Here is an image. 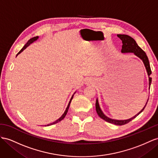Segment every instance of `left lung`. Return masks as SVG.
I'll return each mask as SVG.
<instances>
[{"label": "left lung", "mask_w": 158, "mask_h": 158, "mask_svg": "<svg viewBox=\"0 0 158 158\" xmlns=\"http://www.w3.org/2000/svg\"><path fill=\"white\" fill-rule=\"evenodd\" d=\"M118 37L121 40H122L123 45H122V48H121V52H133V53H134L136 56H137L139 58H140L141 60H142V61L144 63V65L145 67V69H146L148 74L149 76V87H150V85L152 83V78L149 76H150V75L152 74V71H151L150 65H149V60L148 58V56L146 55V53H145V52L142 49H141V48L138 45H137V44L136 43L135 40L132 37H131L130 36L127 35H118ZM148 102H147L146 104H145V107L138 113V114L135 115L134 117H133V118H131L127 119V120H115V119H112L107 118V116H106L103 114L102 111L101 110L98 99L96 100L95 107H96V111H97V113H98V115L103 120L106 121L107 122L112 123V124H115V125H123L125 124H127V123L129 122V121H131L132 119L135 118L139 114H141V113L143 111L145 106H146Z\"/></svg>", "instance_id": "obj_1"}]
</instances>
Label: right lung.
<instances>
[{
  "label": "right lung",
  "instance_id": "add662e5",
  "mask_svg": "<svg viewBox=\"0 0 158 158\" xmlns=\"http://www.w3.org/2000/svg\"><path fill=\"white\" fill-rule=\"evenodd\" d=\"M39 38V37L37 36V37H33L32 39H29V40H28V42L25 44V46H24L23 47V48L18 53H17V56L19 55V54H20L21 53V52L24 50V49H25V48L28 47V46H29V44H31V43H33L34 41H35L36 40H37V39ZM73 95L72 96V98H71V100H70V102H69V104H68V106H67V109H66V110H65V111H64V114H63V115L60 117V118L59 119H57L56 121H55V122H53V123H50V124H48V125H47V126H48V125H53V124H55V123H58V122H59V121H60L61 120H63V119H64V117H65V115H67V111H68V110H69V106H70V103H71V100H72V99H73Z\"/></svg>",
  "mask_w": 158,
  "mask_h": 158
}]
</instances>
